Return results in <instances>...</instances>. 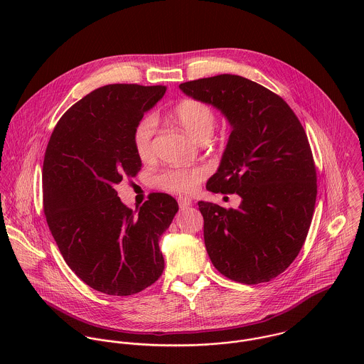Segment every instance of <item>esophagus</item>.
Segmentation results:
<instances>
[{
  "label": "esophagus",
  "mask_w": 364,
  "mask_h": 364,
  "mask_svg": "<svg viewBox=\"0 0 364 364\" xmlns=\"http://www.w3.org/2000/svg\"><path fill=\"white\" fill-rule=\"evenodd\" d=\"M178 205L181 208H189L192 205V199L186 198V196H179L178 198Z\"/></svg>",
  "instance_id": "obj_1"
}]
</instances>
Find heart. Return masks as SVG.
Listing matches in <instances>:
<instances>
[{"mask_svg":"<svg viewBox=\"0 0 364 364\" xmlns=\"http://www.w3.org/2000/svg\"><path fill=\"white\" fill-rule=\"evenodd\" d=\"M173 120L199 141H208L215 129V113L210 105L199 100H183L172 109ZM156 117L143 116L134 126L132 143L136 156L141 161H150L154 156V139L156 134ZM208 169L205 166L192 168H166L153 178L156 188L173 193H193L206 179Z\"/></svg>","mask_w":364,"mask_h":364,"instance_id":"heart-1","label":"heart"}]
</instances>
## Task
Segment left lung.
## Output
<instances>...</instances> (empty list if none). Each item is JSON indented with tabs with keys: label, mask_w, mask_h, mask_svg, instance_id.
<instances>
[{
	"label": "left lung",
	"mask_w": 364,
	"mask_h": 364,
	"mask_svg": "<svg viewBox=\"0 0 364 364\" xmlns=\"http://www.w3.org/2000/svg\"><path fill=\"white\" fill-rule=\"evenodd\" d=\"M179 88L211 104L232 132L208 191L237 193L240 208L199 202L208 257L225 277L258 284L283 273L303 248L316 199V169L299 117L277 94L232 74Z\"/></svg>",
	"instance_id": "8db88e82"
}]
</instances>
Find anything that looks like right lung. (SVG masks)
I'll use <instances>...</instances> for the list:
<instances>
[{
  "label": "right lung",
  "mask_w": 364,
  "mask_h": 364,
  "mask_svg": "<svg viewBox=\"0 0 364 364\" xmlns=\"http://www.w3.org/2000/svg\"><path fill=\"white\" fill-rule=\"evenodd\" d=\"M165 91L110 84L90 92L60 117L45 153L43 210L53 238L70 269L109 296L140 293L164 270L158 240L176 200L150 193L133 211L114 188L141 168L133 129Z\"/></svg>",
  "instance_id": "add662e5"
}]
</instances>
